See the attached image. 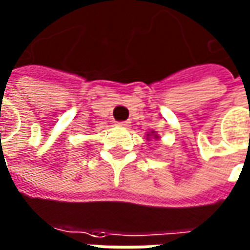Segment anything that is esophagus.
Listing matches in <instances>:
<instances>
[{
	"label": "esophagus",
	"mask_w": 250,
	"mask_h": 250,
	"mask_svg": "<svg viewBox=\"0 0 250 250\" xmlns=\"http://www.w3.org/2000/svg\"><path fill=\"white\" fill-rule=\"evenodd\" d=\"M119 125H123V127H128V125H130V122H127V120H125V122H120V123H119Z\"/></svg>",
	"instance_id": "esophagus-1"
}]
</instances>
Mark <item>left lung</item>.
<instances>
[{
	"mask_svg": "<svg viewBox=\"0 0 250 250\" xmlns=\"http://www.w3.org/2000/svg\"><path fill=\"white\" fill-rule=\"evenodd\" d=\"M147 135H149V134H147ZM154 137H156V138H157V135H154Z\"/></svg>",
	"mask_w": 250,
	"mask_h": 250,
	"instance_id": "1",
	"label": "left lung"
}]
</instances>
